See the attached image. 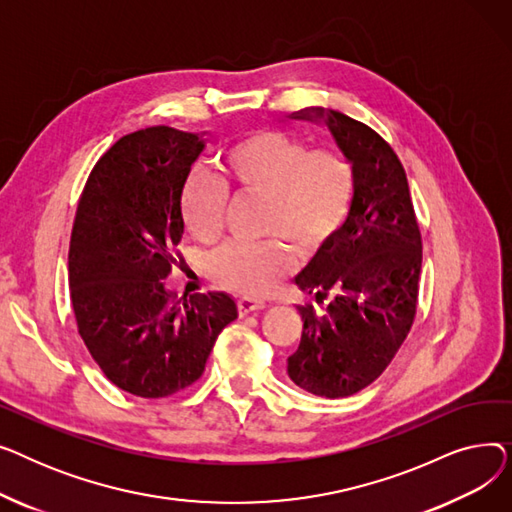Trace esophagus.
Masks as SVG:
<instances>
[{"label":"esophagus","mask_w":512,"mask_h":512,"mask_svg":"<svg viewBox=\"0 0 512 512\" xmlns=\"http://www.w3.org/2000/svg\"><path fill=\"white\" fill-rule=\"evenodd\" d=\"M236 307H238V313H240V315H247V313H251V311L263 309L265 303L253 301V299H238V301H236Z\"/></svg>","instance_id":"obj_1"}]
</instances>
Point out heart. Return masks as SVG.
<instances>
[{
	"mask_svg": "<svg viewBox=\"0 0 512 512\" xmlns=\"http://www.w3.org/2000/svg\"><path fill=\"white\" fill-rule=\"evenodd\" d=\"M224 182L199 174L186 182L180 211L186 230L201 242L222 236L228 188L263 197L261 242L232 240L209 261L213 280L224 288L263 297L292 265V253L313 261L328 249L348 220L357 172L342 147L311 145L282 130H257L222 155Z\"/></svg>",
	"mask_w": 512,
	"mask_h": 512,
	"instance_id": "1",
	"label": "heart"
}]
</instances>
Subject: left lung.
Masks as SVG:
<instances>
[{"instance_id": "left-lung-1", "label": "left lung", "mask_w": 512, "mask_h": 512, "mask_svg": "<svg viewBox=\"0 0 512 512\" xmlns=\"http://www.w3.org/2000/svg\"><path fill=\"white\" fill-rule=\"evenodd\" d=\"M328 128L355 161V201L338 236L297 278L319 309L299 307L303 334L288 375L315 396L344 398L378 380L411 332L423 245L394 149L338 112L328 114Z\"/></svg>"}]
</instances>
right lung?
<instances>
[{
    "instance_id": "obj_1",
    "label": "right lung",
    "mask_w": 512,
    "mask_h": 512,
    "mask_svg": "<svg viewBox=\"0 0 512 512\" xmlns=\"http://www.w3.org/2000/svg\"><path fill=\"white\" fill-rule=\"evenodd\" d=\"M203 141L151 126L126 134L93 166L70 236V301L80 338L114 386L166 398L193 386L220 332L236 319L224 292L176 299L184 263L180 197Z\"/></svg>"
}]
</instances>
